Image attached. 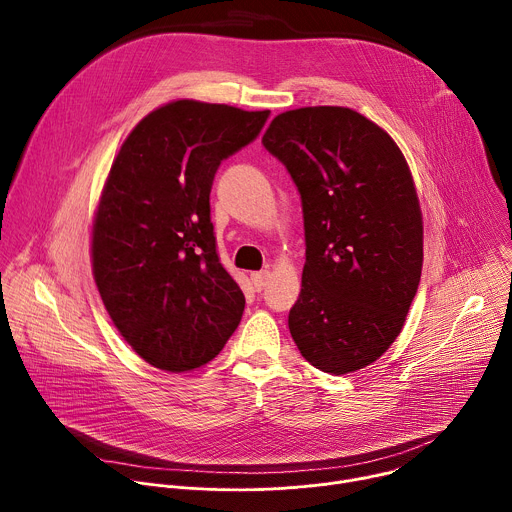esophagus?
Here are the masks:
<instances>
[{"label":"esophagus","mask_w":512,"mask_h":512,"mask_svg":"<svg viewBox=\"0 0 512 512\" xmlns=\"http://www.w3.org/2000/svg\"><path fill=\"white\" fill-rule=\"evenodd\" d=\"M269 277H271L269 271H255V273H251V281H253V285H255L257 291L265 289V285L269 283Z\"/></svg>","instance_id":"obj_1"}]
</instances>
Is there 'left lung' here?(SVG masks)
<instances>
[{
    "mask_svg": "<svg viewBox=\"0 0 512 512\" xmlns=\"http://www.w3.org/2000/svg\"><path fill=\"white\" fill-rule=\"evenodd\" d=\"M263 145L302 196L291 338L324 373L364 369L399 336L421 277L423 221L405 156L371 119L328 105L279 113Z\"/></svg>",
    "mask_w": 512,
    "mask_h": 512,
    "instance_id": "8db88e82",
    "label": "left lung"
}]
</instances>
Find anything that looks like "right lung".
Listing matches in <instances>:
<instances>
[{
    "mask_svg": "<svg viewBox=\"0 0 512 512\" xmlns=\"http://www.w3.org/2000/svg\"><path fill=\"white\" fill-rule=\"evenodd\" d=\"M267 117L172 101L145 115L113 160L93 221V275L119 334L156 369H200L241 322L245 296L218 261L210 188Z\"/></svg>",
    "mask_w": 512,
    "mask_h": 512,
    "instance_id": "obj_1",
    "label": "right lung"
}]
</instances>
